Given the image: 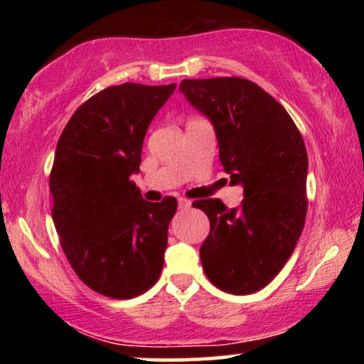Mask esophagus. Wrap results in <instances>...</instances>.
Segmentation results:
<instances>
[{"mask_svg": "<svg viewBox=\"0 0 364 364\" xmlns=\"http://www.w3.org/2000/svg\"><path fill=\"white\" fill-rule=\"evenodd\" d=\"M192 202L187 200V198H178V208H182V210H187V208H191Z\"/></svg>", "mask_w": 364, "mask_h": 364, "instance_id": "obj_1", "label": "esophagus"}]
</instances>
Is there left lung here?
<instances>
[{
	"instance_id": "left-lung-1",
	"label": "left lung",
	"mask_w": 364,
	"mask_h": 364,
	"mask_svg": "<svg viewBox=\"0 0 364 364\" xmlns=\"http://www.w3.org/2000/svg\"><path fill=\"white\" fill-rule=\"evenodd\" d=\"M178 91L210 121L223 171L243 187L238 208L218 198L193 202L210 220L200 247L203 272L233 295L262 290L285 267L305 225L301 134L282 104L248 79H183Z\"/></svg>"
}]
</instances>
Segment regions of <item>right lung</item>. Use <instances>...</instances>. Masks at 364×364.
Returning a JSON list of instances; mask_svg holds the SVG:
<instances>
[{
    "mask_svg": "<svg viewBox=\"0 0 364 364\" xmlns=\"http://www.w3.org/2000/svg\"><path fill=\"white\" fill-rule=\"evenodd\" d=\"M177 84L124 82L84 102L59 137L49 191L73 270L94 291L126 300L161 277L177 200H144L131 181L142 144Z\"/></svg>",
    "mask_w": 364,
    "mask_h": 364,
    "instance_id": "add662e5",
    "label": "right lung"
}]
</instances>
